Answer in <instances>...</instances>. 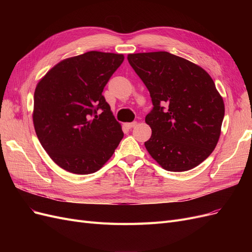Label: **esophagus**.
I'll return each mask as SVG.
<instances>
[{
    "instance_id": "1",
    "label": "esophagus",
    "mask_w": 252,
    "mask_h": 252,
    "mask_svg": "<svg viewBox=\"0 0 252 252\" xmlns=\"http://www.w3.org/2000/svg\"><path fill=\"white\" fill-rule=\"evenodd\" d=\"M135 125H136V122H132V123H126V124H125V126H126L127 128H129V129L133 128Z\"/></svg>"
}]
</instances>
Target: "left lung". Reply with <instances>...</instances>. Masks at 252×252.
I'll list each match as a JSON object with an SVG mask.
<instances>
[{
	"instance_id": "1",
	"label": "left lung",
	"mask_w": 252,
	"mask_h": 252,
	"mask_svg": "<svg viewBox=\"0 0 252 252\" xmlns=\"http://www.w3.org/2000/svg\"><path fill=\"white\" fill-rule=\"evenodd\" d=\"M154 108L145 118L149 155L168 171H187L215 150L225 114L222 96L202 67L167 51L128 55Z\"/></svg>"
}]
</instances>
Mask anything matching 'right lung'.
Listing matches in <instances>:
<instances>
[{
  "label": "right lung",
  "mask_w": 252,
  "mask_h": 252,
  "mask_svg": "<svg viewBox=\"0 0 252 252\" xmlns=\"http://www.w3.org/2000/svg\"><path fill=\"white\" fill-rule=\"evenodd\" d=\"M123 61L124 56L118 53L88 51L61 61L37 83L34 130L61 168L75 174L94 173L123 139L121 124L102 94Z\"/></svg>",
  "instance_id": "1"
}]
</instances>
